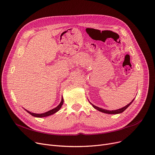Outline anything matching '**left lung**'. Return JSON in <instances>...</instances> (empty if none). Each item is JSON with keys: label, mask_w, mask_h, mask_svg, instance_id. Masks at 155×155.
I'll list each match as a JSON object with an SVG mask.
<instances>
[{"label": "left lung", "mask_w": 155, "mask_h": 155, "mask_svg": "<svg viewBox=\"0 0 155 155\" xmlns=\"http://www.w3.org/2000/svg\"><path fill=\"white\" fill-rule=\"evenodd\" d=\"M134 99L130 102L129 104H128L127 105H126V106H124V107H122V108H120V109H117V110H106V109H102V108H100V107H97V106H95V105H94V104H92V103H91V104H92V106H93V107L94 108H95V109H97V110H98L99 111H100V112H104V113H105V114H120V113H122V112H123L130 105H131V104H132V102L134 101Z\"/></svg>", "instance_id": "8db88e82"}]
</instances>
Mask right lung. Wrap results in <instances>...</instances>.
<instances>
[{"label":"right lung","mask_w":155,"mask_h":155,"mask_svg":"<svg viewBox=\"0 0 155 155\" xmlns=\"http://www.w3.org/2000/svg\"><path fill=\"white\" fill-rule=\"evenodd\" d=\"M63 101H63V97H62V98H61V101L60 103V104L58 105V106H57L55 108H54V109H51V110H48V111H47V112H46L45 113H42V114H36V113L31 112H30V111H29V110H26L25 109H25V110L27 111L29 114H31V116H34V117H47V116H51V115L53 114L56 113V112H58L61 109L62 105L63 104Z\"/></svg>","instance_id":"1"}]
</instances>
